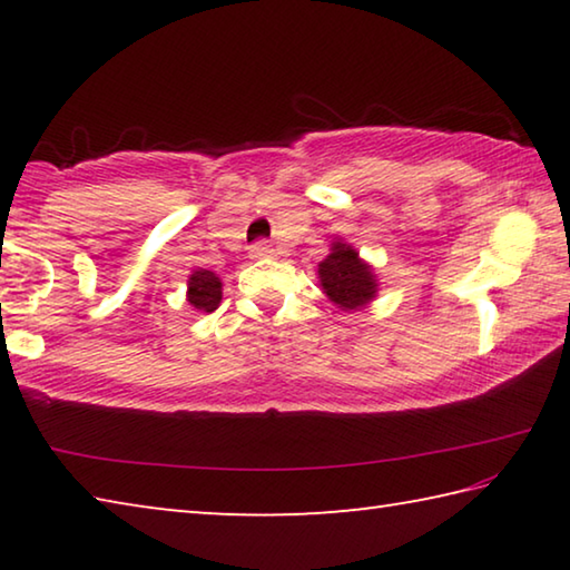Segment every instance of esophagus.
Here are the masks:
<instances>
[{"label":"esophagus","mask_w":570,"mask_h":570,"mask_svg":"<svg viewBox=\"0 0 570 570\" xmlns=\"http://www.w3.org/2000/svg\"><path fill=\"white\" fill-rule=\"evenodd\" d=\"M272 256H274V248L264 244V240H258V244L248 248V258H254V262H262V258H272Z\"/></svg>","instance_id":"1"}]
</instances>
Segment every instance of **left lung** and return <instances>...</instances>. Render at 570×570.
Instances as JSON below:
<instances>
[{
	"mask_svg": "<svg viewBox=\"0 0 570 570\" xmlns=\"http://www.w3.org/2000/svg\"><path fill=\"white\" fill-rule=\"evenodd\" d=\"M320 286L326 298L342 312H360L377 298L380 278L370 262H364L352 244L334 238L330 256L316 268Z\"/></svg>",
	"mask_w": 570,
	"mask_h": 570,
	"instance_id": "1",
	"label": "left lung"
}]
</instances>
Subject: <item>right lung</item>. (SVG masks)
<instances>
[{
  "label": "right lung",
  "mask_w": 570,
  "mask_h": 570,
  "mask_svg": "<svg viewBox=\"0 0 570 570\" xmlns=\"http://www.w3.org/2000/svg\"><path fill=\"white\" fill-rule=\"evenodd\" d=\"M220 296H224V284H220L218 274L208 272V268H193L186 286V302L196 312L210 314L218 308Z\"/></svg>",
  "instance_id": "add662e5"
}]
</instances>
